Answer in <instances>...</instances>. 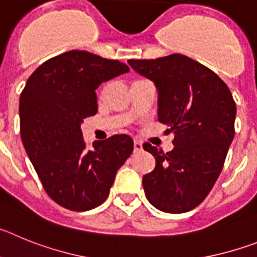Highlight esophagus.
Segmentation results:
<instances>
[{
  "label": "esophagus",
  "mask_w": 257,
  "mask_h": 257,
  "mask_svg": "<svg viewBox=\"0 0 257 257\" xmlns=\"http://www.w3.org/2000/svg\"><path fill=\"white\" fill-rule=\"evenodd\" d=\"M143 149V144L139 140H135L134 142V152H140Z\"/></svg>",
  "instance_id": "esophagus-1"
}]
</instances>
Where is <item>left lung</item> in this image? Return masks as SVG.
I'll return each mask as SVG.
<instances>
[{
  "label": "left lung",
  "instance_id": "obj_1",
  "mask_svg": "<svg viewBox=\"0 0 257 257\" xmlns=\"http://www.w3.org/2000/svg\"><path fill=\"white\" fill-rule=\"evenodd\" d=\"M127 63L154 82L158 121L175 135L167 153L143 145L156 158L153 171L143 176L145 196L163 212H188L215 185L234 138L230 90L212 70L180 54Z\"/></svg>",
  "mask_w": 257,
  "mask_h": 257
}]
</instances>
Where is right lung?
I'll list each match as a JSON object with an SVG mask.
<instances>
[{
  "instance_id": "right-lung-1",
  "label": "right lung",
  "mask_w": 257,
  "mask_h": 257,
  "mask_svg": "<svg viewBox=\"0 0 257 257\" xmlns=\"http://www.w3.org/2000/svg\"><path fill=\"white\" fill-rule=\"evenodd\" d=\"M130 68L87 51L64 52L31 74L20 94L22 142L45 192L70 211H87L106 199L118 169L133 153L128 135L87 148L83 119L96 114V88Z\"/></svg>"
}]
</instances>
